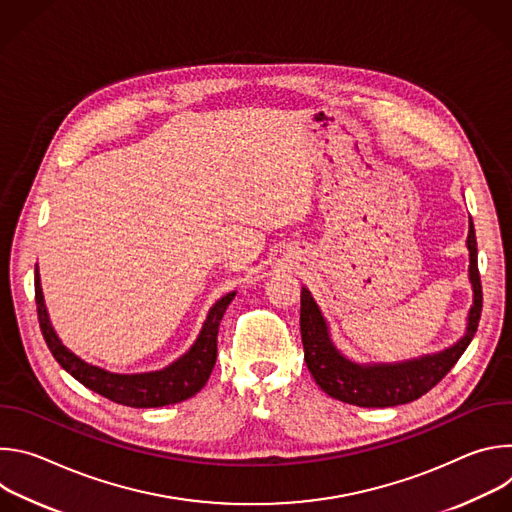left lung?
I'll list each match as a JSON object with an SVG mask.
<instances>
[{
    "instance_id": "left-lung-1",
    "label": "left lung",
    "mask_w": 512,
    "mask_h": 512,
    "mask_svg": "<svg viewBox=\"0 0 512 512\" xmlns=\"http://www.w3.org/2000/svg\"><path fill=\"white\" fill-rule=\"evenodd\" d=\"M466 247L470 251L468 279L472 283V306L468 312L464 336L440 352L423 354L403 362H354L346 358L336 348L328 322L312 298L310 289L302 287L300 330L304 342V358L316 385L330 397L350 405L395 407L419 399L440 383L472 342L482 312V285L472 218Z\"/></svg>"
}]
</instances>
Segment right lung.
<instances>
[{"label": "right lung", "instance_id": "add662e5", "mask_svg": "<svg viewBox=\"0 0 512 512\" xmlns=\"http://www.w3.org/2000/svg\"><path fill=\"white\" fill-rule=\"evenodd\" d=\"M36 306H38V322L44 334V340L52 352V356L58 360L60 367L75 377L81 385L87 389L127 407L135 409H148V407H164V405H174L180 401L190 399L196 395L208 381L214 362H216V336H218V324L223 320L225 310L233 302L237 291H231V294L223 296L218 300L206 314V320L200 328L198 338L194 344L184 352L180 358H176L168 367L160 371H150V373H133V375H123V373H111L101 367H95V364L83 360L77 356L70 348L62 344L58 338L46 304H44V294H42V285H40V273L36 265Z\"/></svg>", "mask_w": 512, "mask_h": 512}]
</instances>
